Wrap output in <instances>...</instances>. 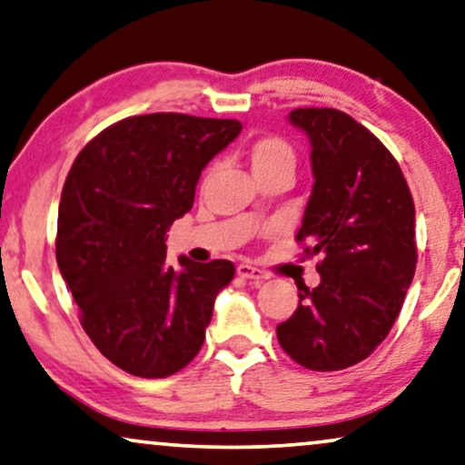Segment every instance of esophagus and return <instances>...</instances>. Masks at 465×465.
<instances>
[{
	"instance_id": "obj_1",
	"label": "esophagus",
	"mask_w": 465,
	"mask_h": 465,
	"mask_svg": "<svg viewBox=\"0 0 465 465\" xmlns=\"http://www.w3.org/2000/svg\"><path fill=\"white\" fill-rule=\"evenodd\" d=\"M235 273H238V277H242V280H251L254 283H261V282L267 280V275L262 273L261 269H256L252 265H238Z\"/></svg>"
}]
</instances>
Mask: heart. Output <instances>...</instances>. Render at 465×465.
Returning a JSON list of instances; mask_svg holds the SVG:
<instances>
[{
    "mask_svg": "<svg viewBox=\"0 0 465 465\" xmlns=\"http://www.w3.org/2000/svg\"><path fill=\"white\" fill-rule=\"evenodd\" d=\"M248 158H251V166L254 175L272 171H294L296 164V152L283 137L277 135H262L254 140L248 148ZM211 171L206 173L209 179Z\"/></svg>",
    "mask_w": 465,
    "mask_h": 465,
    "instance_id": "heart-1",
    "label": "heart"
}]
</instances>
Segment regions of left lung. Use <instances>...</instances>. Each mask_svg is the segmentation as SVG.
Masks as SVG:
<instances>
[{"mask_svg": "<svg viewBox=\"0 0 465 465\" xmlns=\"http://www.w3.org/2000/svg\"><path fill=\"white\" fill-rule=\"evenodd\" d=\"M288 121L311 142L315 183L296 240L322 254V282L299 288L277 341L307 370L336 371L370 357L399 317L418 262L415 206L399 163L352 116L296 108Z\"/></svg>", "mask_w": 465, "mask_h": 465, "instance_id": "obj_1", "label": "left lung"}]
</instances>
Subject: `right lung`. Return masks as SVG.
I'll list each match as a JSON object with an SVG mask.
<instances>
[{"label": "right lung", "mask_w": 465, "mask_h": 465, "mask_svg": "<svg viewBox=\"0 0 465 465\" xmlns=\"http://www.w3.org/2000/svg\"><path fill=\"white\" fill-rule=\"evenodd\" d=\"M233 119L131 116L74 158L58 206L55 261L81 325L108 361L166 378L204 342L233 262L166 261V232L192 209L203 169L240 135Z\"/></svg>", "instance_id": "right-lung-1"}]
</instances>
